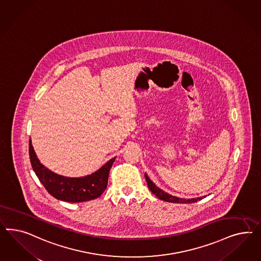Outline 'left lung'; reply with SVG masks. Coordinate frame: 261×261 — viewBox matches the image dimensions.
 I'll use <instances>...</instances> for the list:
<instances>
[{
    "label": "left lung",
    "mask_w": 261,
    "mask_h": 261,
    "mask_svg": "<svg viewBox=\"0 0 261 261\" xmlns=\"http://www.w3.org/2000/svg\"><path fill=\"white\" fill-rule=\"evenodd\" d=\"M145 176V180L147 182V186H148V189L150 190L151 192L153 194H155L159 199L163 200V201H166V202H169V203H180V204H190V203H195L199 200L205 198V196H202V197L197 198H190V199H186V198H179L173 196L171 194H168L166 191H164L163 190H161L160 188H158L154 182L151 181L149 179V177L147 176V174L144 173Z\"/></svg>",
    "instance_id": "8db88e82"
}]
</instances>
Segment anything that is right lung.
Masks as SVG:
<instances>
[{"label":"right lung","mask_w":261,"mask_h":261,"mask_svg":"<svg viewBox=\"0 0 261 261\" xmlns=\"http://www.w3.org/2000/svg\"><path fill=\"white\" fill-rule=\"evenodd\" d=\"M32 169L47 192L54 197L70 203H79L99 197L107 188L110 168L115 158L109 160L94 173L83 177H66L53 172L40 163L32 146L29 143Z\"/></svg>","instance_id":"right-lung-1"}]
</instances>
